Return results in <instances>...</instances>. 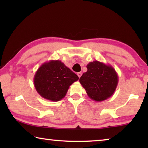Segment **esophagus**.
Listing matches in <instances>:
<instances>
[{
  "instance_id": "obj_1",
  "label": "esophagus",
  "mask_w": 148,
  "mask_h": 148,
  "mask_svg": "<svg viewBox=\"0 0 148 148\" xmlns=\"http://www.w3.org/2000/svg\"><path fill=\"white\" fill-rule=\"evenodd\" d=\"M82 72H77V76H78L79 77H80L82 76Z\"/></svg>"
}]
</instances>
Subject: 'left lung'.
Segmentation results:
<instances>
[{
    "label": "left lung",
    "instance_id": "1",
    "mask_svg": "<svg viewBox=\"0 0 148 148\" xmlns=\"http://www.w3.org/2000/svg\"><path fill=\"white\" fill-rule=\"evenodd\" d=\"M87 69L79 82L89 98L97 102L110 98L118 84V76L115 69L111 65L98 61L90 62Z\"/></svg>",
    "mask_w": 148,
    "mask_h": 148
}]
</instances>
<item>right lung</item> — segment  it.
<instances>
[{
    "instance_id": "obj_1",
    "label": "right lung",
    "mask_w": 148,
    "mask_h": 148,
    "mask_svg": "<svg viewBox=\"0 0 148 148\" xmlns=\"http://www.w3.org/2000/svg\"><path fill=\"white\" fill-rule=\"evenodd\" d=\"M79 77L59 60L42 64L35 73L34 86L42 97L49 101H61L69 87Z\"/></svg>"
}]
</instances>
